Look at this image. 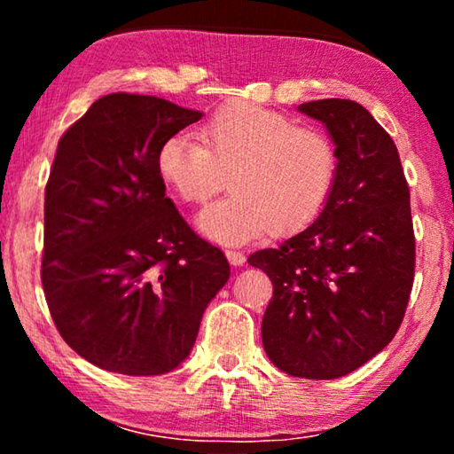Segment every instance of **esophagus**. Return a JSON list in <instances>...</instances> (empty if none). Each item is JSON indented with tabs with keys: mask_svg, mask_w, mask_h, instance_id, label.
Returning <instances> with one entry per match:
<instances>
[{
	"mask_svg": "<svg viewBox=\"0 0 454 454\" xmlns=\"http://www.w3.org/2000/svg\"><path fill=\"white\" fill-rule=\"evenodd\" d=\"M226 258L232 266H242L246 262L244 252H240V250H226Z\"/></svg>",
	"mask_w": 454,
	"mask_h": 454,
	"instance_id": "obj_1",
	"label": "esophagus"
}]
</instances>
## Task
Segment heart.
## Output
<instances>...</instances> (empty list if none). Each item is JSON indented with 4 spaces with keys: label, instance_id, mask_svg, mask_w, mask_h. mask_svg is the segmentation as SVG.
Listing matches in <instances>:
<instances>
[{
    "label": "heart",
    "instance_id": "1",
    "mask_svg": "<svg viewBox=\"0 0 454 454\" xmlns=\"http://www.w3.org/2000/svg\"><path fill=\"white\" fill-rule=\"evenodd\" d=\"M202 142L172 136L158 150V172L178 198L202 204L224 188L232 194L204 208L198 226L212 240L240 244L266 230L288 234L317 218L338 178V150L325 129L294 126L270 107L222 106L200 128Z\"/></svg>",
    "mask_w": 454,
    "mask_h": 454
}]
</instances>
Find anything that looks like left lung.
<instances>
[{"mask_svg":"<svg viewBox=\"0 0 454 454\" xmlns=\"http://www.w3.org/2000/svg\"><path fill=\"white\" fill-rule=\"evenodd\" d=\"M298 110L326 126L338 178L318 218L248 262L272 280L262 318L268 358L298 379H338L387 347L401 328L414 280L411 192L398 150L352 99Z\"/></svg>","mask_w":454,"mask_h":454,"instance_id":"left-lung-1","label":"left lung"}]
</instances>
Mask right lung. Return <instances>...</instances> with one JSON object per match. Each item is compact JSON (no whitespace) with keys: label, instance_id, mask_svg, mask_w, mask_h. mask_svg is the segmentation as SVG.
I'll return each instance as SVG.
<instances>
[{"label":"right lung","instance_id":"right-lung-1","mask_svg":"<svg viewBox=\"0 0 454 454\" xmlns=\"http://www.w3.org/2000/svg\"><path fill=\"white\" fill-rule=\"evenodd\" d=\"M202 112L118 91L59 137L45 186L42 286L53 325L104 371H174L230 276L224 252L180 216L158 150Z\"/></svg>","mask_w":454,"mask_h":454}]
</instances>
